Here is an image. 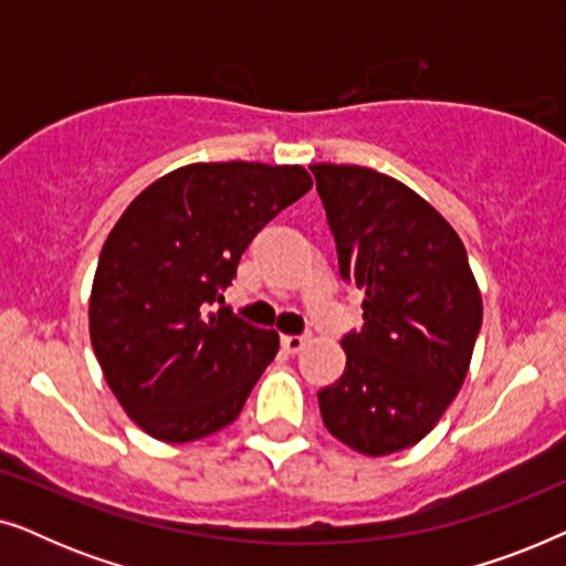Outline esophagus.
Returning a JSON list of instances; mask_svg holds the SVG:
<instances>
[{
  "mask_svg": "<svg viewBox=\"0 0 566 566\" xmlns=\"http://www.w3.org/2000/svg\"><path fill=\"white\" fill-rule=\"evenodd\" d=\"M308 343V335H283L281 345L285 353H301Z\"/></svg>",
  "mask_w": 566,
  "mask_h": 566,
  "instance_id": "esophagus-1",
  "label": "esophagus"
}]
</instances>
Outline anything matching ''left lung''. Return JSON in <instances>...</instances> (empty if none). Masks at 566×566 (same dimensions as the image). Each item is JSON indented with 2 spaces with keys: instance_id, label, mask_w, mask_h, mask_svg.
I'll list each match as a JSON object with an SVG mask.
<instances>
[{
  "instance_id": "left-lung-1",
  "label": "left lung",
  "mask_w": 566,
  "mask_h": 566,
  "mask_svg": "<svg viewBox=\"0 0 566 566\" xmlns=\"http://www.w3.org/2000/svg\"><path fill=\"white\" fill-rule=\"evenodd\" d=\"M339 275L363 293L339 381L316 394L324 428L353 451L420 443L467 378L482 296L451 223L407 185L355 165H312Z\"/></svg>"
}]
</instances>
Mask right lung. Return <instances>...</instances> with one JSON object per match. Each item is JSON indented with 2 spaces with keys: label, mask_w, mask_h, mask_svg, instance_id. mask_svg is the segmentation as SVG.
I'll use <instances>...</instances> for the list:
<instances>
[{
  "label": "right lung",
  "mask_w": 566,
  "mask_h": 566,
  "mask_svg": "<svg viewBox=\"0 0 566 566\" xmlns=\"http://www.w3.org/2000/svg\"><path fill=\"white\" fill-rule=\"evenodd\" d=\"M312 190L298 165L200 161L151 182L107 234L90 339L144 432L190 443L227 428L277 353V332L223 304L258 231Z\"/></svg>",
  "instance_id": "obj_1"
}]
</instances>
